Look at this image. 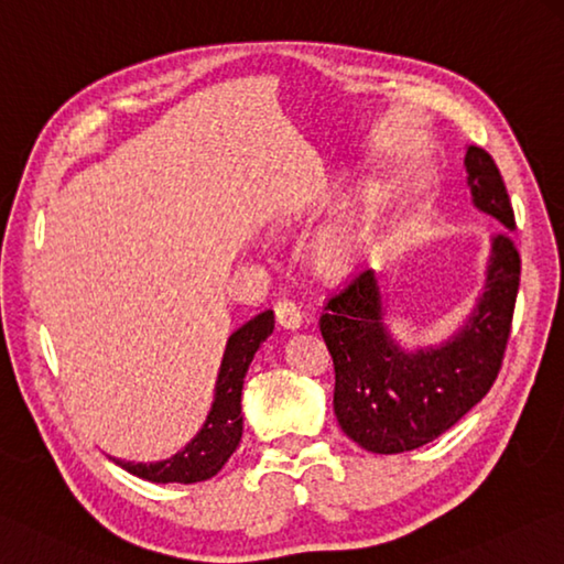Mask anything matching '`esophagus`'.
<instances>
[{
  "mask_svg": "<svg viewBox=\"0 0 564 564\" xmlns=\"http://www.w3.org/2000/svg\"><path fill=\"white\" fill-rule=\"evenodd\" d=\"M274 317H276V324H282L284 329H300L302 327V310L294 304L292 300H276L274 302Z\"/></svg>",
  "mask_w": 564,
  "mask_h": 564,
  "instance_id": "obj_1",
  "label": "esophagus"
}]
</instances>
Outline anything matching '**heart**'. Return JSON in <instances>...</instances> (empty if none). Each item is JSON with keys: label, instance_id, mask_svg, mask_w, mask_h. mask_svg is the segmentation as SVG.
<instances>
[{"label": "heart", "instance_id": "heart-1", "mask_svg": "<svg viewBox=\"0 0 564 564\" xmlns=\"http://www.w3.org/2000/svg\"><path fill=\"white\" fill-rule=\"evenodd\" d=\"M369 235L367 213L351 205L337 220L324 225L312 242V262L324 276H344L354 270Z\"/></svg>", "mask_w": 564, "mask_h": 564}]
</instances>
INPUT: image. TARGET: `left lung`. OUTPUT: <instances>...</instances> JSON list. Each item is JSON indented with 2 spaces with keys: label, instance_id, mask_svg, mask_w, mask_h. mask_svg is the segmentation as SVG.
<instances>
[{
  "label": "left lung",
  "instance_id": "8db88e82",
  "mask_svg": "<svg viewBox=\"0 0 564 564\" xmlns=\"http://www.w3.org/2000/svg\"><path fill=\"white\" fill-rule=\"evenodd\" d=\"M473 205L506 227L492 235L486 288L458 334L419 351H403L383 324L371 270L327 300L319 332L334 361V413L341 431L371 453H403L438 438L490 391L508 347L520 288V252L508 230L516 215L488 151L468 145Z\"/></svg>",
  "mask_w": 564,
  "mask_h": 564
}]
</instances>
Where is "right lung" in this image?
Instances as JSON below:
<instances>
[{"label":"right lung","instance_id":"1","mask_svg":"<svg viewBox=\"0 0 564 564\" xmlns=\"http://www.w3.org/2000/svg\"><path fill=\"white\" fill-rule=\"evenodd\" d=\"M274 329V314L267 310L245 322L240 329L230 334L223 354L220 373L215 383V401L207 413L205 426L200 433L175 453L173 458L158 463H131L113 458L123 470L151 482H200L213 478L227 458L240 446L242 438V383L245 373L250 369L254 351L270 337Z\"/></svg>","mask_w":564,"mask_h":564}]
</instances>
